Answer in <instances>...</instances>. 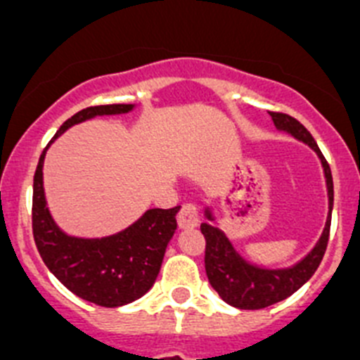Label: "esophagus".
<instances>
[{"mask_svg":"<svg viewBox=\"0 0 360 360\" xmlns=\"http://www.w3.org/2000/svg\"><path fill=\"white\" fill-rule=\"evenodd\" d=\"M177 224H179V228H195L199 224V212H197L195 204H183V208L177 213Z\"/></svg>","mask_w":360,"mask_h":360,"instance_id":"esophagus-1","label":"esophagus"}]
</instances>
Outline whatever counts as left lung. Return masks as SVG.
I'll return each mask as SVG.
<instances>
[{
    "label": "left lung",
    "instance_id": "1",
    "mask_svg": "<svg viewBox=\"0 0 360 360\" xmlns=\"http://www.w3.org/2000/svg\"><path fill=\"white\" fill-rule=\"evenodd\" d=\"M273 118L278 131H283L290 134L296 140L309 145L317 154L323 165V172L326 179V192H328V217L319 240L316 242L309 255L301 258L290 267L271 269L262 267V265L251 264L245 260L240 252L233 248L226 233L217 228L215 215L212 208L204 210L206 222L200 224L204 238H206V255H204V265H206V274L213 289L219 292V296L229 303L231 307L244 310L265 309L269 305H274L278 301H283L285 297L292 296L301 285L312 278L316 269L319 267L323 260V255L326 251L330 235V220H332L333 208V181L330 165L326 163L325 156L317 147L316 140L309 131L297 122L296 118L283 112H269Z\"/></svg>",
    "mask_w": 360,
    "mask_h": 360
}]
</instances>
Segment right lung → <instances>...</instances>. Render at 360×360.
<instances>
[{
  "label": "right lung",
  "mask_w": 360,
  "mask_h": 360,
  "mask_svg": "<svg viewBox=\"0 0 360 360\" xmlns=\"http://www.w3.org/2000/svg\"><path fill=\"white\" fill-rule=\"evenodd\" d=\"M132 109L134 103L82 109L60 125L48 147L73 125L95 116L125 115ZM48 147L39 158L32 202L34 240L43 262L64 287L95 305L115 309L141 297L160 274L167 245L177 229L176 215L181 206L147 210L134 224L102 238L68 235L53 220L44 197L43 165Z\"/></svg>",
  "instance_id": "obj_1"
}]
</instances>
